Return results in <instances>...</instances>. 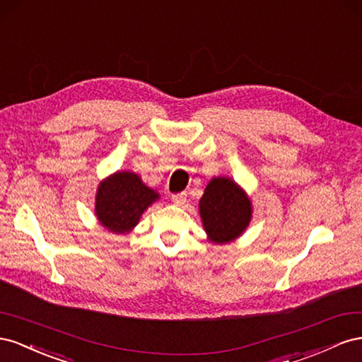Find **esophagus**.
I'll return each mask as SVG.
<instances>
[{"label":"esophagus","instance_id":"34e87169","mask_svg":"<svg viewBox=\"0 0 362 362\" xmlns=\"http://www.w3.org/2000/svg\"><path fill=\"white\" fill-rule=\"evenodd\" d=\"M187 192H179V194H173L171 195V200H173V203L174 204H177V206H183L185 203H187Z\"/></svg>","mask_w":362,"mask_h":362}]
</instances>
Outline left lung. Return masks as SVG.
Returning a JSON list of instances; mask_svg holds the SVG:
<instances>
[{
  "label": "left lung",
  "instance_id": "obj_1",
  "mask_svg": "<svg viewBox=\"0 0 362 362\" xmlns=\"http://www.w3.org/2000/svg\"><path fill=\"white\" fill-rule=\"evenodd\" d=\"M208 238L215 244L233 241L252 220V202L229 177H214L199 203Z\"/></svg>",
  "mask_w": 362,
  "mask_h": 362
}]
</instances>
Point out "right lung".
Returning a JSON list of instances; mask_svg holds the SVG:
<instances>
[{
	"instance_id": "obj_1",
	"label": "right lung",
	"mask_w": 362,
	"mask_h": 362,
	"mask_svg": "<svg viewBox=\"0 0 362 362\" xmlns=\"http://www.w3.org/2000/svg\"><path fill=\"white\" fill-rule=\"evenodd\" d=\"M159 194L144 185L138 174L117 171L98 185L95 215L101 226L113 233H127L139 223Z\"/></svg>"
}]
</instances>
